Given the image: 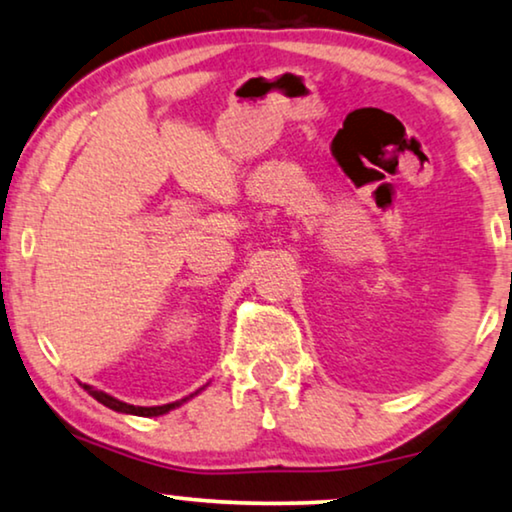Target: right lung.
Masks as SVG:
<instances>
[{"label":"right lung","mask_w":512,"mask_h":512,"mask_svg":"<svg viewBox=\"0 0 512 512\" xmlns=\"http://www.w3.org/2000/svg\"><path fill=\"white\" fill-rule=\"evenodd\" d=\"M84 388L93 395L95 400H98V403L109 407V410L124 412V414H138V417H159V414H166L170 410H175L177 405H182L187 400L185 398V400H182V403H168V405H159V407H135V405L121 403V400L112 398V395H107V393H102V391H95V388H91V386H84Z\"/></svg>","instance_id":"obj_1"}]
</instances>
